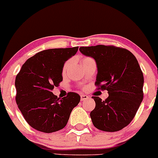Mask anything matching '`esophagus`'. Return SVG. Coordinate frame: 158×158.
I'll return each mask as SVG.
<instances>
[{
	"instance_id": "1",
	"label": "esophagus",
	"mask_w": 158,
	"mask_h": 158,
	"mask_svg": "<svg viewBox=\"0 0 158 158\" xmlns=\"http://www.w3.org/2000/svg\"><path fill=\"white\" fill-rule=\"evenodd\" d=\"M89 97H87V95H84V94H81V101H84V100H86L87 99H88Z\"/></svg>"
}]
</instances>
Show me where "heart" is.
<instances>
[{"instance_id": "obj_1", "label": "heart", "mask_w": 158, "mask_h": 158, "mask_svg": "<svg viewBox=\"0 0 158 158\" xmlns=\"http://www.w3.org/2000/svg\"><path fill=\"white\" fill-rule=\"evenodd\" d=\"M86 58H84V59H86ZM84 59H83V60H84ZM71 60H68V61H67L65 63H64V66H63V69H62L63 74H64V73H65L66 71H67L68 68H69V66H70V64H71Z\"/></svg>"}]
</instances>
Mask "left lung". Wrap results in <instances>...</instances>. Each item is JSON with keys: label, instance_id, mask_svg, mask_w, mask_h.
Segmentation results:
<instances>
[{"label": "left lung", "instance_id": "left-lung-1", "mask_svg": "<svg viewBox=\"0 0 158 158\" xmlns=\"http://www.w3.org/2000/svg\"><path fill=\"white\" fill-rule=\"evenodd\" d=\"M82 54L95 59V85L109 93L102 101L92 97L96 106L90 112L94 126L104 131H117L131 122L144 97V76L137 59L130 51L114 45L81 47Z\"/></svg>", "mask_w": 158, "mask_h": 158}]
</instances>
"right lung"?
<instances>
[{
    "label": "right lung",
    "mask_w": 158,
    "mask_h": 158,
    "mask_svg": "<svg viewBox=\"0 0 158 158\" xmlns=\"http://www.w3.org/2000/svg\"><path fill=\"white\" fill-rule=\"evenodd\" d=\"M77 50L78 46L44 50L23 64L15 80L16 102L31 127L52 133L67 125L81 97L69 92L61 99L52 91L62 81L64 63Z\"/></svg>",
    "instance_id": "add662e5"
}]
</instances>
